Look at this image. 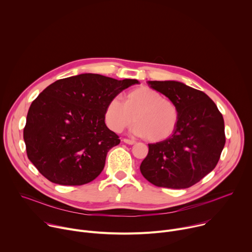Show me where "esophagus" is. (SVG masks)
Listing matches in <instances>:
<instances>
[{
	"label": "esophagus",
	"instance_id": "esophagus-1",
	"mask_svg": "<svg viewBox=\"0 0 252 252\" xmlns=\"http://www.w3.org/2000/svg\"><path fill=\"white\" fill-rule=\"evenodd\" d=\"M124 142H125V143H126V145H130V146H132V145H134V143H135V140L127 139V138H124Z\"/></svg>",
	"mask_w": 252,
	"mask_h": 252
}]
</instances>
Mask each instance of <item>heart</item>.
Returning <instances> with one entry per match:
<instances>
[{
    "label": "heart",
    "instance_id": "1",
    "mask_svg": "<svg viewBox=\"0 0 252 252\" xmlns=\"http://www.w3.org/2000/svg\"><path fill=\"white\" fill-rule=\"evenodd\" d=\"M103 119L112 130L122 132L134 120L133 133L151 142L168 138L179 121L177 105L162 94L146 86L130 90L124 95V102L113 97L106 102Z\"/></svg>",
    "mask_w": 252,
    "mask_h": 252
}]
</instances>
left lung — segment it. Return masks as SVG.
<instances>
[{
    "mask_svg": "<svg viewBox=\"0 0 252 252\" xmlns=\"http://www.w3.org/2000/svg\"><path fill=\"white\" fill-rule=\"evenodd\" d=\"M178 107L179 121L166 139L150 143L140 164L146 179L160 188L188 189L217 166L225 145L224 121L203 92L177 81H149Z\"/></svg>",
    "mask_w": 252,
    "mask_h": 252,
    "instance_id": "obj_1",
    "label": "left lung"
}]
</instances>
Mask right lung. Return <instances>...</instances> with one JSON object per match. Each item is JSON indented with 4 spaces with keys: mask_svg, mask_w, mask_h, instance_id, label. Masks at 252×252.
Segmentation results:
<instances>
[{
    "mask_svg": "<svg viewBox=\"0 0 252 252\" xmlns=\"http://www.w3.org/2000/svg\"><path fill=\"white\" fill-rule=\"evenodd\" d=\"M135 84L139 82L81 74L50 85L28 112L24 140L29 159L57 185L94 181L104 167L107 152L121 142L105 126L104 106Z\"/></svg>",
    "mask_w": 252,
    "mask_h": 252,
    "instance_id": "1",
    "label": "right lung"
}]
</instances>
